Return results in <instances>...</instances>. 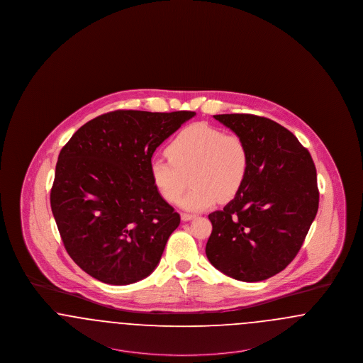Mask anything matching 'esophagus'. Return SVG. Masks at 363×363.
I'll return each mask as SVG.
<instances>
[{
  "instance_id": "34e87169",
  "label": "esophagus",
  "mask_w": 363,
  "mask_h": 363,
  "mask_svg": "<svg viewBox=\"0 0 363 363\" xmlns=\"http://www.w3.org/2000/svg\"><path fill=\"white\" fill-rule=\"evenodd\" d=\"M181 218H182V220H184V222H188V220L194 219V218H196V215H193V213H182V215H181Z\"/></svg>"
}]
</instances>
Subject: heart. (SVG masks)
<instances>
[{
  "instance_id": "obj_1",
  "label": "heart",
  "mask_w": 363,
  "mask_h": 363,
  "mask_svg": "<svg viewBox=\"0 0 363 363\" xmlns=\"http://www.w3.org/2000/svg\"><path fill=\"white\" fill-rule=\"evenodd\" d=\"M167 157L150 160L151 181L167 203H177L186 211H203L227 201L241 191L250 170V151L243 138L225 135L208 123H194L182 129L169 143Z\"/></svg>"
}]
</instances>
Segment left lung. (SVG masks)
Wrapping results in <instances>:
<instances>
[{
	"mask_svg": "<svg viewBox=\"0 0 363 363\" xmlns=\"http://www.w3.org/2000/svg\"><path fill=\"white\" fill-rule=\"evenodd\" d=\"M215 120L243 138L250 170L241 191L208 215L206 253L227 277L259 281L283 271L296 256L318 211L315 166L290 130L253 114Z\"/></svg>",
	"mask_w": 363,
	"mask_h": 363,
	"instance_id": "left-lung-1",
	"label": "left lung"
}]
</instances>
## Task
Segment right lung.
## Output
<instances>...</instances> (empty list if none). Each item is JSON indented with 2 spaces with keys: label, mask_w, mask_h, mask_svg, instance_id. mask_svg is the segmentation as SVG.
<instances>
[{
  "label": "right lung",
  "mask_w": 363,
  "mask_h": 363,
  "mask_svg": "<svg viewBox=\"0 0 363 363\" xmlns=\"http://www.w3.org/2000/svg\"><path fill=\"white\" fill-rule=\"evenodd\" d=\"M194 116L110 111L61 150L50 206L68 255L89 277L125 286L155 269L181 218L156 191L150 160Z\"/></svg>",
  "instance_id": "add662e5"
}]
</instances>
